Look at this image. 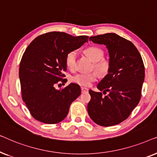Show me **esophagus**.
I'll list each match as a JSON object with an SVG mask.
<instances>
[{
    "label": "esophagus",
    "instance_id": "obj_1",
    "mask_svg": "<svg viewBox=\"0 0 157 157\" xmlns=\"http://www.w3.org/2000/svg\"><path fill=\"white\" fill-rule=\"evenodd\" d=\"M81 93H86V92L89 91V89H86V88H84V87H81Z\"/></svg>",
    "mask_w": 157,
    "mask_h": 157
}]
</instances>
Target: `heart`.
Segmentation results:
<instances>
[{
  "label": "heart",
  "mask_w": 157,
  "mask_h": 157,
  "mask_svg": "<svg viewBox=\"0 0 157 157\" xmlns=\"http://www.w3.org/2000/svg\"><path fill=\"white\" fill-rule=\"evenodd\" d=\"M85 53L88 56L94 61V66L95 69L101 75H106L108 74L110 69V63L108 60L103 59L104 51L102 49L96 46L89 47L85 50ZM77 59V52L76 51H71L66 57V64L71 70L74 69L76 67ZM98 74L96 71L88 74H78L72 77L71 80L74 83L81 86H89L93 81H96Z\"/></svg>",
  "instance_id": "heart-1"
}]
</instances>
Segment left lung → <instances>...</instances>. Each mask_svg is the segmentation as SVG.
I'll list each match as a JSON object with an SVG mask.
<instances>
[{
    "instance_id": "1",
    "label": "left lung",
    "mask_w": 157,
    "mask_h": 157,
    "mask_svg": "<svg viewBox=\"0 0 157 157\" xmlns=\"http://www.w3.org/2000/svg\"><path fill=\"white\" fill-rule=\"evenodd\" d=\"M89 40L106 46L110 69L97 86L108 94L90 89L88 113L98 125H117L129 117L140 101L145 76L142 58L132 42L116 33L91 36Z\"/></svg>"
}]
</instances>
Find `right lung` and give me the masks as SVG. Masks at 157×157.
I'll list each match as a JSON object with an SVG mask.
<instances>
[{
    "mask_svg": "<svg viewBox=\"0 0 157 157\" xmlns=\"http://www.w3.org/2000/svg\"><path fill=\"white\" fill-rule=\"evenodd\" d=\"M87 36H73L63 32H49L36 37L25 49L19 68L22 98L34 119L45 124L65 119L71 103L81 94L76 83L61 90L55 85L66 83L68 53L88 42Z\"/></svg>",
    "mask_w": 157,
    "mask_h": 157,
    "instance_id": "obj_1",
    "label": "right lung"
}]
</instances>
